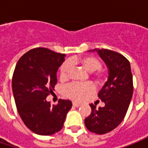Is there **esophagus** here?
<instances>
[{
    "mask_svg": "<svg viewBox=\"0 0 148 148\" xmlns=\"http://www.w3.org/2000/svg\"><path fill=\"white\" fill-rule=\"evenodd\" d=\"M81 105L80 104H77V103L76 102H73V106H75V107H79Z\"/></svg>",
    "mask_w": 148,
    "mask_h": 148,
    "instance_id": "1",
    "label": "esophagus"
}]
</instances>
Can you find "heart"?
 Instances as JSON below:
<instances>
[{"mask_svg":"<svg viewBox=\"0 0 148 148\" xmlns=\"http://www.w3.org/2000/svg\"><path fill=\"white\" fill-rule=\"evenodd\" d=\"M79 64L88 72L99 70L101 64L98 59L94 57L87 56L81 58H71L69 62H64L60 69V76L62 79H67L71 72V66L72 65ZM92 78L97 83H102L105 79V75L101 71H97L92 74ZM94 86L93 84L87 82L84 84H71L65 89V94L71 98L77 101H82L86 97L90 96L91 93L94 92Z\"/></svg>","mask_w":148,"mask_h":148,"instance_id":"b5f03b06","label":"heart"}]
</instances>
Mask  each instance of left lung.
I'll list each match as a JSON object with an SVG mask.
<instances>
[{"mask_svg": "<svg viewBox=\"0 0 148 148\" xmlns=\"http://www.w3.org/2000/svg\"><path fill=\"white\" fill-rule=\"evenodd\" d=\"M108 68V79L98 97L105 103L98 109L90 104L91 114L85 119L87 129L96 134L108 133L121 124L126 115L133 93L132 74L129 62L117 52L93 49Z\"/></svg>", "mask_w": 148, "mask_h": 148, "instance_id": "8db88e82", "label": "left lung"}]
</instances>
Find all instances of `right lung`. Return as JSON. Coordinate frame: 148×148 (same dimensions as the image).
Listing matches in <instances>:
<instances>
[{
	"instance_id": "obj_1",
	"label": "right lung",
	"mask_w": 148,
	"mask_h": 148,
	"mask_svg": "<svg viewBox=\"0 0 148 148\" xmlns=\"http://www.w3.org/2000/svg\"><path fill=\"white\" fill-rule=\"evenodd\" d=\"M66 55L47 48L32 49L16 63L12 86L22 121L34 133L50 136L62 129L72 107L70 100L51 106L46 98L57 84V71Z\"/></svg>"
}]
</instances>
